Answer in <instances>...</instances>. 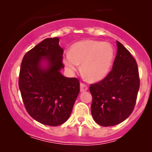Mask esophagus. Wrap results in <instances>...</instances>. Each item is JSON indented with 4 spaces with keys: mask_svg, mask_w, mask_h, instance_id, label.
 Returning <instances> with one entry per match:
<instances>
[{
    "mask_svg": "<svg viewBox=\"0 0 152 152\" xmlns=\"http://www.w3.org/2000/svg\"><path fill=\"white\" fill-rule=\"evenodd\" d=\"M80 92H84L86 91V90H88V87H87V84L84 83H80Z\"/></svg>",
    "mask_w": 152,
    "mask_h": 152,
    "instance_id": "esophagus-1",
    "label": "esophagus"
}]
</instances>
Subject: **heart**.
<instances>
[{
	"label": "heart",
	"mask_w": 152,
	"mask_h": 152,
	"mask_svg": "<svg viewBox=\"0 0 152 152\" xmlns=\"http://www.w3.org/2000/svg\"><path fill=\"white\" fill-rule=\"evenodd\" d=\"M114 59L111 44L93 40L77 42L63 59L66 69L74 73L81 64V72L90 81H99L108 75Z\"/></svg>",
	"instance_id": "b5f03b06"
}]
</instances>
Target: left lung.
Masks as SVG:
<instances>
[{
    "label": "left lung",
    "mask_w": 152,
    "mask_h": 152,
    "mask_svg": "<svg viewBox=\"0 0 152 152\" xmlns=\"http://www.w3.org/2000/svg\"><path fill=\"white\" fill-rule=\"evenodd\" d=\"M113 67L106 77L90 84L93 96L91 113L98 124L115 126L131 115L140 89L136 59L119 41Z\"/></svg>",
    "instance_id": "obj_1"
}]
</instances>
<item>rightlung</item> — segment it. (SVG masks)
<instances>
[{
    "label": "right lung",
    "instance_id": "1",
    "mask_svg": "<svg viewBox=\"0 0 152 152\" xmlns=\"http://www.w3.org/2000/svg\"><path fill=\"white\" fill-rule=\"evenodd\" d=\"M58 37L47 38L25 54L19 76V87L25 108L31 118L44 125L59 126L69 119L80 92L76 77H66L63 50ZM43 59L48 67L43 69Z\"/></svg>",
    "mask_w": 152,
    "mask_h": 152
}]
</instances>
